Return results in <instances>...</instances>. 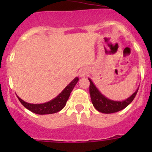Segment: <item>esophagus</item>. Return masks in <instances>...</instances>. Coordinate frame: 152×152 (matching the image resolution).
<instances>
[{
	"label": "esophagus",
	"instance_id": "obj_1",
	"mask_svg": "<svg viewBox=\"0 0 152 152\" xmlns=\"http://www.w3.org/2000/svg\"><path fill=\"white\" fill-rule=\"evenodd\" d=\"M88 73V71L87 68H83V69L80 70V72H79V75L80 76H82V77H84Z\"/></svg>",
	"mask_w": 152,
	"mask_h": 152
}]
</instances>
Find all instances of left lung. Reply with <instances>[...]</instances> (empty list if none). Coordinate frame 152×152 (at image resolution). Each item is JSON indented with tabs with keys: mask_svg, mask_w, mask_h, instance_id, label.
<instances>
[{
	"mask_svg": "<svg viewBox=\"0 0 152 152\" xmlns=\"http://www.w3.org/2000/svg\"><path fill=\"white\" fill-rule=\"evenodd\" d=\"M88 80L90 81L89 91L93 105L96 110L103 113H113L126 108L134 100L139 90L138 88L133 94L131 95L126 100H123V101H114L103 96L101 93L98 91L96 86L92 82V80L90 78H88Z\"/></svg>",
	"mask_w": 152,
	"mask_h": 152,
	"instance_id": "8db88e82",
	"label": "left lung"
}]
</instances>
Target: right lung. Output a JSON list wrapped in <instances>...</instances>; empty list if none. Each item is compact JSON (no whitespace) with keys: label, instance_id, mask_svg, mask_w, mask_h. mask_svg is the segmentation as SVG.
<instances>
[{"label":"right lung","instance_id":"add662e5","mask_svg":"<svg viewBox=\"0 0 152 152\" xmlns=\"http://www.w3.org/2000/svg\"><path fill=\"white\" fill-rule=\"evenodd\" d=\"M78 80V77H75L56 98L52 99V100L47 102V103L33 104V103H26L22 99H20L18 96H17V98L19 99L20 102L23 105L24 107H26L27 110H30L31 112L34 113L39 114V115L56 113L61 110L64 107V106L66 105V103L68 101V98H69L71 92L74 89Z\"/></svg>","mask_w":152,"mask_h":152}]
</instances>
